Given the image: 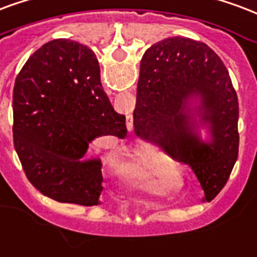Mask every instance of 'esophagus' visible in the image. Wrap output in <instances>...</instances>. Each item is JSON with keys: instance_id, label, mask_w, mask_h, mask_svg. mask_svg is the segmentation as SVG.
<instances>
[{"instance_id": "34e87169", "label": "esophagus", "mask_w": 257, "mask_h": 257, "mask_svg": "<svg viewBox=\"0 0 257 257\" xmlns=\"http://www.w3.org/2000/svg\"><path fill=\"white\" fill-rule=\"evenodd\" d=\"M126 126H128V131H132L134 129V119H132V115H129L126 118Z\"/></svg>"}]
</instances>
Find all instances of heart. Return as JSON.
<instances>
[{
	"instance_id": "b5f03b06",
	"label": "heart",
	"mask_w": 257,
	"mask_h": 257,
	"mask_svg": "<svg viewBox=\"0 0 257 257\" xmlns=\"http://www.w3.org/2000/svg\"><path fill=\"white\" fill-rule=\"evenodd\" d=\"M161 162H162L161 154L157 153L155 150H148V151H142L138 161L132 165V169H134V172L136 173L138 176L143 177L146 176L155 165H158V163Z\"/></svg>"
}]
</instances>
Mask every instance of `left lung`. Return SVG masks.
I'll return each mask as SVG.
<instances>
[{
  "label": "left lung",
  "mask_w": 257,
  "mask_h": 257,
  "mask_svg": "<svg viewBox=\"0 0 257 257\" xmlns=\"http://www.w3.org/2000/svg\"><path fill=\"white\" fill-rule=\"evenodd\" d=\"M207 124L210 140L200 138ZM135 132L178 162L189 165L211 201L238 157V99L229 72L206 43L167 38L140 64Z\"/></svg>",
  "instance_id": "obj_1"
}]
</instances>
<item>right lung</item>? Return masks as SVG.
Here are the masks:
<instances>
[{"label":"right lung","instance_id":"obj_1","mask_svg":"<svg viewBox=\"0 0 257 257\" xmlns=\"http://www.w3.org/2000/svg\"><path fill=\"white\" fill-rule=\"evenodd\" d=\"M125 115L114 111L94 51L54 39L24 64L13 88V143L38 191L60 203L96 206L103 191L100 159H84L99 136L123 139Z\"/></svg>","mask_w":257,"mask_h":257}]
</instances>
